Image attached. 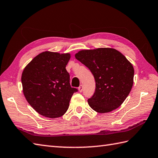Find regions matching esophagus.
<instances>
[{
    "instance_id": "esophagus-1",
    "label": "esophagus",
    "mask_w": 158,
    "mask_h": 158,
    "mask_svg": "<svg viewBox=\"0 0 158 158\" xmlns=\"http://www.w3.org/2000/svg\"><path fill=\"white\" fill-rule=\"evenodd\" d=\"M78 90H79V91L80 92H82V90H83V86H82V85H80L79 87H78Z\"/></svg>"
}]
</instances>
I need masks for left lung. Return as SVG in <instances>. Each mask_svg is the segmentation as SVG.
Returning a JSON list of instances; mask_svg holds the SVG:
<instances>
[{"label": "left lung", "instance_id": "1", "mask_svg": "<svg viewBox=\"0 0 158 158\" xmlns=\"http://www.w3.org/2000/svg\"><path fill=\"white\" fill-rule=\"evenodd\" d=\"M76 59L91 71L95 90L88 103L93 110L105 113L122 104L132 88L134 70L121 52L112 48L82 50Z\"/></svg>", "mask_w": 158, "mask_h": 158}]
</instances>
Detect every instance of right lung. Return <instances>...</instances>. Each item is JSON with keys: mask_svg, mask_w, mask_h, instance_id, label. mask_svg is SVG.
Instances as JSON below:
<instances>
[{"mask_svg": "<svg viewBox=\"0 0 158 158\" xmlns=\"http://www.w3.org/2000/svg\"><path fill=\"white\" fill-rule=\"evenodd\" d=\"M69 54L44 52L35 56L22 75L24 95L39 114L57 118L65 113L73 93L78 91L70 85L65 67Z\"/></svg>", "mask_w": 158, "mask_h": 158, "instance_id": "obj_1", "label": "right lung"}]
</instances>
